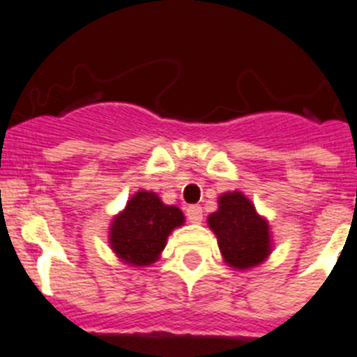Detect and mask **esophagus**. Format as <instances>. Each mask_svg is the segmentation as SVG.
<instances>
[{
  "mask_svg": "<svg viewBox=\"0 0 357 357\" xmlns=\"http://www.w3.org/2000/svg\"><path fill=\"white\" fill-rule=\"evenodd\" d=\"M186 218H188L190 223H200L202 221V207L188 206L186 207Z\"/></svg>",
  "mask_w": 357,
  "mask_h": 357,
  "instance_id": "34e87169",
  "label": "esophagus"
}]
</instances>
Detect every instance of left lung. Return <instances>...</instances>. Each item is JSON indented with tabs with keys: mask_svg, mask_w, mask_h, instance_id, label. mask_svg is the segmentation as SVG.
Returning <instances> with one entry per match:
<instances>
[{
	"mask_svg": "<svg viewBox=\"0 0 357 357\" xmlns=\"http://www.w3.org/2000/svg\"><path fill=\"white\" fill-rule=\"evenodd\" d=\"M207 225L216 234L223 259L234 268H251L271 255L268 223L241 192L223 193L218 200V211L207 218Z\"/></svg>",
	"mask_w": 357,
	"mask_h": 357,
	"instance_id": "obj_1",
	"label": "left lung"
}]
</instances>
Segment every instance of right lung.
Returning <instances> with one entry per match:
<instances>
[{"label": "right lung", "instance_id": "add662e5", "mask_svg": "<svg viewBox=\"0 0 357 357\" xmlns=\"http://www.w3.org/2000/svg\"><path fill=\"white\" fill-rule=\"evenodd\" d=\"M185 223L181 209L165 206L157 193L141 190L109 227V245L120 259L146 266L160 258L169 234Z\"/></svg>", "mask_w": 357, "mask_h": 357}]
</instances>
